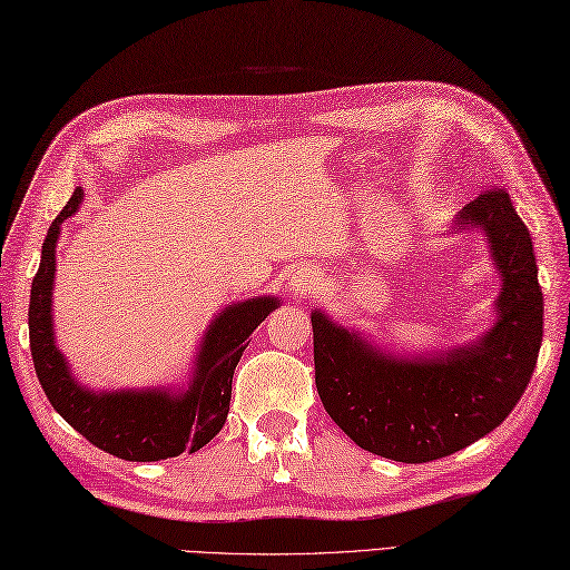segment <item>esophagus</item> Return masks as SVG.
I'll list each match as a JSON object with an SVG mask.
<instances>
[{
    "instance_id": "34e87169",
    "label": "esophagus",
    "mask_w": 570,
    "mask_h": 570,
    "mask_svg": "<svg viewBox=\"0 0 570 570\" xmlns=\"http://www.w3.org/2000/svg\"><path fill=\"white\" fill-rule=\"evenodd\" d=\"M316 282H318V278L313 276V272H298V274L294 276V292L301 294V296L311 294L313 288H316Z\"/></svg>"
}]
</instances>
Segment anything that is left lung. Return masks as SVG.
<instances>
[{"label":"left lung","instance_id":"8db88e82","mask_svg":"<svg viewBox=\"0 0 570 570\" xmlns=\"http://www.w3.org/2000/svg\"><path fill=\"white\" fill-rule=\"evenodd\" d=\"M455 225L485 229L504 282L498 323L482 341L435 357L396 360L321 311L311 316L325 411L360 448L396 463H431L498 429L524 394L539 360V266L510 193L482 190Z\"/></svg>","mask_w":570,"mask_h":570}]
</instances>
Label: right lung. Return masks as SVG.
Masks as SVG:
<instances>
[{
	"instance_id": "1",
	"label": "right lung",
	"mask_w": 570,
	"mask_h": 570,
	"mask_svg": "<svg viewBox=\"0 0 570 570\" xmlns=\"http://www.w3.org/2000/svg\"><path fill=\"white\" fill-rule=\"evenodd\" d=\"M82 190L76 188L43 239L41 266L33 276L29 301L31 357L48 402L72 429L100 451L122 460L176 458L196 453L223 429L233 394V374L252 331L276 308V298H249L225 308L203 337L196 380L180 396L166 392H85L70 377L63 355L53 345L51 288L60 223L78 210Z\"/></svg>"
}]
</instances>
